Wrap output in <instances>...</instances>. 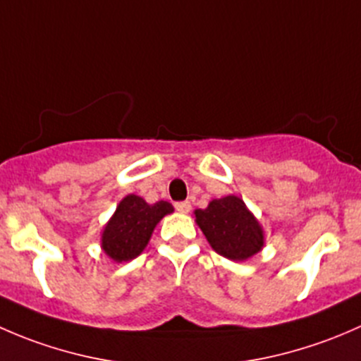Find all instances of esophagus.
Instances as JSON below:
<instances>
[{"label":"esophagus","mask_w":361,"mask_h":361,"mask_svg":"<svg viewBox=\"0 0 361 361\" xmlns=\"http://www.w3.org/2000/svg\"><path fill=\"white\" fill-rule=\"evenodd\" d=\"M174 207H176V211H180V213H188V211L192 209V204L188 201H180L174 204Z\"/></svg>","instance_id":"esophagus-1"}]
</instances>
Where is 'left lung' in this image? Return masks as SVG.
Wrapping results in <instances>:
<instances>
[{
  "mask_svg": "<svg viewBox=\"0 0 361 361\" xmlns=\"http://www.w3.org/2000/svg\"><path fill=\"white\" fill-rule=\"evenodd\" d=\"M195 221L211 248L228 260H246L264 246L260 224L235 195L214 199L206 209H197Z\"/></svg>",
  "mask_w": 361,
  "mask_h": 361,
  "instance_id": "8db88e82",
  "label": "left lung"
}]
</instances>
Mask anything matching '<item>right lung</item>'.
<instances>
[{
	"mask_svg": "<svg viewBox=\"0 0 361 361\" xmlns=\"http://www.w3.org/2000/svg\"><path fill=\"white\" fill-rule=\"evenodd\" d=\"M169 213H173L169 202L148 204L137 195H127L104 227L101 239L104 253L115 262H129L136 258L150 241L160 218Z\"/></svg>",
	"mask_w": 361,
	"mask_h": 361,
	"instance_id": "right-lung-1",
	"label": "right lung"
}]
</instances>
